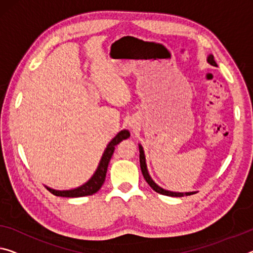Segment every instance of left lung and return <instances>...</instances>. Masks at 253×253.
Listing matches in <instances>:
<instances>
[{
    "label": "left lung",
    "mask_w": 253,
    "mask_h": 253,
    "mask_svg": "<svg viewBox=\"0 0 253 253\" xmlns=\"http://www.w3.org/2000/svg\"><path fill=\"white\" fill-rule=\"evenodd\" d=\"M207 62L211 65H213V67H216L217 63L213 60V56L211 54H209L207 56ZM139 153H140V167H141V172H142V175L145 177V180L147 181V183H148L151 188H153L154 191H156L161 194H165V196H169V197H184V196H191V194L196 193V191H192V192H173V191H169V190H165L159 186L158 184H156L154 182L153 178L149 175L148 173V169H147V164H146V157H145V151H143V148L141 145H139Z\"/></svg>",
    "instance_id": "8db88e82"
}]
</instances>
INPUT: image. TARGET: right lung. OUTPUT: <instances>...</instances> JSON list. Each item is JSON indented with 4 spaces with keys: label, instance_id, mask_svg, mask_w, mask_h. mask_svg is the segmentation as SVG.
Wrapping results in <instances>:
<instances>
[{
    "label": "right lung",
    "instance_id": "obj_1",
    "mask_svg": "<svg viewBox=\"0 0 253 253\" xmlns=\"http://www.w3.org/2000/svg\"><path fill=\"white\" fill-rule=\"evenodd\" d=\"M130 137V132L127 130L120 131L115 137L111 140L108 143L106 149L104 150V154L100 159L98 167L95 170L94 175H92L86 183L78 186L76 189L71 190H55L52 188L46 186V189L48 190L50 193H53L54 196L57 197H67V198H78V197H84V196H91V194L96 193L98 190L102 188L103 183L105 182V177H106V172L108 163H110L112 155L114 153L115 146L119 145L120 142L124 139H127Z\"/></svg>",
    "mask_w": 253,
    "mask_h": 253
}]
</instances>
